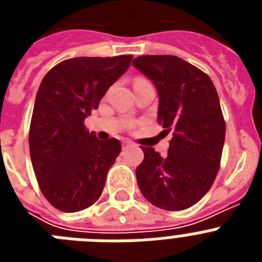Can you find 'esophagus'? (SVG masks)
<instances>
[{
    "label": "esophagus",
    "mask_w": 262,
    "mask_h": 262,
    "mask_svg": "<svg viewBox=\"0 0 262 262\" xmlns=\"http://www.w3.org/2000/svg\"><path fill=\"white\" fill-rule=\"evenodd\" d=\"M122 144H123V148H127V147H133V145H135V143H134L133 140H129V139H124L123 142H122Z\"/></svg>",
    "instance_id": "esophagus-1"
}]
</instances>
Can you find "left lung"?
I'll return each mask as SVG.
<instances>
[{"label":"left lung","mask_w":262,"mask_h":262,"mask_svg":"<svg viewBox=\"0 0 262 262\" xmlns=\"http://www.w3.org/2000/svg\"><path fill=\"white\" fill-rule=\"evenodd\" d=\"M133 66L156 88L159 124L173 129L165 157L142 147L139 189L160 209L185 210L210 190L219 170L226 123L216 89L209 76L181 57L145 55Z\"/></svg>","instance_id":"left-lung-1"}]
</instances>
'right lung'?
I'll return each mask as SVG.
<instances>
[{"label":"right lung","mask_w":262,"mask_h":262,"mask_svg":"<svg viewBox=\"0 0 262 262\" xmlns=\"http://www.w3.org/2000/svg\"><path fill=\"white\" fill-rule=\"evenodd\" d=\"M131 60V55L75 57L41 80L30 126V156L41 193L60 211L88 209L102 194L122 145L114 138L97 139L84 120Z\"/></svg>","instance_id":"1"}]
</instances>
